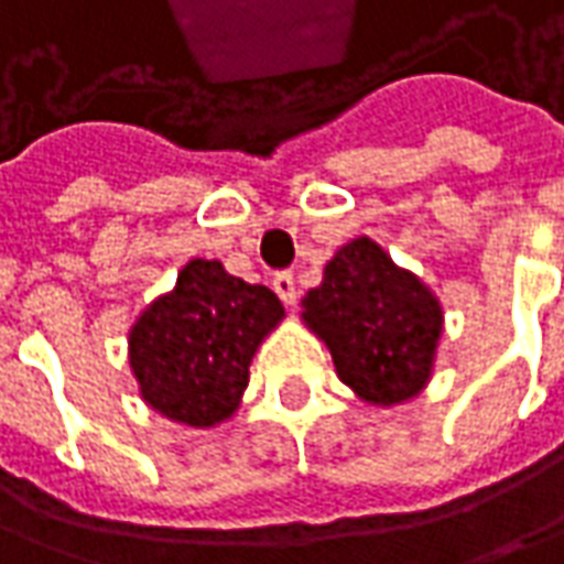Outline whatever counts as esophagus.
Returning a JSON list of instances; mask_svg holds the SVG:
<instances>
[{
	"label": "esophagus",
	"instance_id": "1",
	"mask_svg": "<svg viewBox=\"0 0 564 564\" xmlns=\"http://www.w3.org/2000/svg\"><path fill=\"white\" fill-rule=\"evenodd\" d=\"M274 293L281 295L283 299V305H295V281H293V274L290 271H281V274H274Z\"/></svg>",
	"mask_w": 564,
	"mask_h": 564
}]
</instances>
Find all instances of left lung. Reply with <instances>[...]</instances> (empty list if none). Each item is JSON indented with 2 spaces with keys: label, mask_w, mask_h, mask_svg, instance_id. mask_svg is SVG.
I'll use <instances>...</instances> for the list:
<instances>
[{
  "label": "left lung",
  "mask_w": 564,
  "mask_h": 564,
  "mask_svg": "<svg viewBox=\"0 0 564 564\" xmlns=\"http://www.w3.org/2000/svg\"><path fill=\"white\" fill-rule=\"evenodd\" d=\"M302 321L364 403L400 405L427 388L443 305L372 238H354L326 262L321 286L302 299Z\"/></svg>",
  "instance_id": "8db88e82"
}]
</instances>
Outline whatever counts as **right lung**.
I'll return each instance as SVG.
<instances>
[{"label":"right lung","mask_w":564,"mask_h":564,"mask_svg":"<svg viewBox=\"0 0 564 564\" xmlns=\"http://www.w3.org/2000/svg\"><path fill=\"white\" fill-rule=\"evenodd\" d=\"M281 321L269 286L228 274L219 259H188L176 286L128 333L140 397L176 424H223L238 412L256 350Z\"/></svg>","instance_id":"1"}]
</instances>
